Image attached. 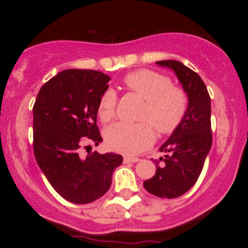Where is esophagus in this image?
Returning a JSON list of instances; mask_svg holds the SVG:
<instances>
[{"label": "esophagus", "mask_w": 248, "mask_h": 248, "mask_svg": "<svg viewBox=\"0 0 248 248\" xmlns=\"http://www.w3.org/2000/svg\"><path fill=\"white\" fill-rule=\"evenodd\" d=\"M140 161L139 157H129V156H124V163H136V162Z\"/></svg>", "instance_id": "obj_1"}]
</instances>
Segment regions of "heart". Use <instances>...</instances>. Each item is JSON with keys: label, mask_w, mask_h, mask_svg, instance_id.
Masks as SVG:
<instances>
[{"label": "heart", "mask_w": 248, "mask_h": 248, "mask_svg": "<svg viewBox=\"0 0 248 248\" xmlns=\"http://www.w3.org/2000/svg\"><path fill=\"white\" fill-rule=\"evenodd\" d=\"M128 90L146 100L139 119L140 124L118 122L106 130L107 146L118 153L134 155L141 153L153 143L154 128L160 134L176 130L186 118L189 98L183 88L172 86L169 77L152 70L134 71L124 78ZM116 94L106 90L98 104L99 119L107 124L115 116Z\"/></svg>", "instance_id": "heart-1"}]
</instances>
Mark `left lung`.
I'll return each instance as SVG.
<instances>
[{
    "label": "left lung",
    "instance_id": "8db88e82",
    "mask_svg": "<svg viewBox=\"0 0 248 248\" xmlns=\"http://www.w3.org/2000/svg\"><path fill=\"white\" fill-rule=\"evenodd\" d=\"M156 64L175 72L189 98V107L184 120L160 148L167 155L154 160L156 172L143 186L157 197L176 198L195 186L211 149V98L201 77L181 62Z\"/></svg>",
    "mask_w": 248,
    "mask_h": 248
}]
</instances>
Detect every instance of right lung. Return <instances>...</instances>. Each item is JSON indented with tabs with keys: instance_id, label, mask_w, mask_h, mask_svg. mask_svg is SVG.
<instances>
[{
	"instance_id": "1",
	"label": "right lung",
	"mask_w": 248,
	"mask_h": 248,
	"mask_svg": "<svg viewBox=\"0 0 248 248\" xmlns=\"http://www.w3.org/2000/svg\"><path fill=\"white\" fill-rule=\"evenodd\" d=\"M110 78L95 70H65L43 85L33 105V153L49 183L62 198L88 204L105 195L122 163L114 153L81 148L101 143L98 104Z\"/></svg>"
}]
</instances>
